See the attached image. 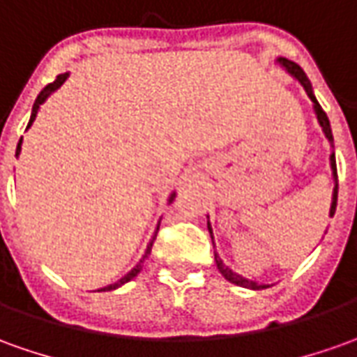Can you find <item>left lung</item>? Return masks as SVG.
Listing matches in <instances>:
<instances>
[{"label":"left lung","mask_w":357,"mask_h":357,"mask_svg":"<svg viewBox=\"0 0 357 357\" xmlns=\"http://www.w3.org/2000/svg\"><path fill=\"white\" fill-rule=\"evenodd\" d=\"M280 64L283 68H287L293 76L297 77L301 82V86L307 89V93L311 97V101L314 103V111H317V119H319V123H321L322 130H324V135L328 138V142H334V138H332V130H331V123H328V117H326V113L322 111V107L319 105V101L314 99L312 96V89H311V82H309V77L307 74L303 72V68L299 64H295V62H291V60H285V58H280ZM331 166H332V172H334V181H336V185H334V195H332V207H331V217L334 215V211H336V201H338V172H336V160H334V152H332L331 156ZM209 232H211V225H209ZM211 238H213V232H211ZM213 246H215V240H213ZM215 261H217V268L219 271L222 273V278L225 280H229L230 283H234V285H240V287H250V289H266L268 285H258L256 281H250V280H244V278H240L238 273H234V271L227 268L222 260H220L219 256L215 254Z\"/></svg>","instance_id":"obj_1"}]
</instances>
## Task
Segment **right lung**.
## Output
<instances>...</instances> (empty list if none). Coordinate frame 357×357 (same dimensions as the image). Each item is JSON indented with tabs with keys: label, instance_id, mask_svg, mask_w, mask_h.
<instances>
[{
	"label": "right lung",
	"instance_id": "add662e5",
	"mask_svg": "<svg viewBox=\"0 0 357 357\" xmlns=\"http://www.w3.org/2000/svg\"><path fill=\"white\" fill-rule=\"evenodd\" d=\"M66 77H68V74H60V76H56V79H54V82H50V84H48V86H46L45 89H43V91H40V93H38V97H36V99H35V105H33V113H31V121H29V125H26V127H31V125H33V121H35L36 111H38V107H40V103H43V101H45L46 97L50 96V93H52L54 89H58V87L62 86V84L66 82ZM19 150H21V140H19V144H17L15 156H17V154H19ZM158 229H160V227H158ZM158 229H156V234H158ZM154 240H156V236L152 238V242H150V246H148V250H146V254H144V258H142V260L138 261L137 268H132V270L128 271L127 275H125V278H123V280H121V281H117V283H111V285H107V287H103V289H99V291H111V289H115V287H119V285H123V283H127V281L132 280V278H137L138 271L142 270V266H144V260H146V258H148V254H150V250H152V244H154Z\"/></svg>",
	"mask_w": 357,
	"mask_h": 357
}]
</instances>
